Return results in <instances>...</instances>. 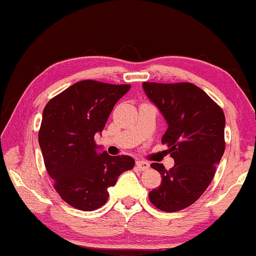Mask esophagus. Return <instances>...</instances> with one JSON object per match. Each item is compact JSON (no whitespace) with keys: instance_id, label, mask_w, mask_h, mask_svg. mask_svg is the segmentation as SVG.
<instances>
[{"instance_id":"1","label":"esophagus","mask_w":256,"mask_h":256,"mask_svg":"<svg viewBox=\"0 0 256 256\" xmlns=\"http://www.w3.org/2000/svg\"><path fill=\"white\" fill-rule=\"evenodd\" d=\"M136 168L138 169L140 172H146V170H148V169H150V164L147 162H144V160H137Z\"/></svg>"}]
</instances>
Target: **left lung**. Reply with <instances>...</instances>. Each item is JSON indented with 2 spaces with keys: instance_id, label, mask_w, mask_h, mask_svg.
<instances>
[{
  "instance_id": "8db88e82",
  "label": "left lung",
  "mask_w": 256,
  "mask_h": 256,
  "mask_svg": "<svg viewBox=\"0 0 256 256\" xmlns=\"http://www.w3.org/2000/svg\"><path fill=\"white\" fill-rule=\"evenodd\" d=\"M144 93L168 124L162 137L174 166H150L162 176L150 201L164 212L192 205L212 182L224 153L226 118L223 110L192 83H142Z\"/></svg>"
}]
</instances>
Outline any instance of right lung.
<instances>
[{
  "mask_svg": "<svg viewBox=\"0 0 256 256\" xmlns=\"http://www.w3.org/2000/svg\"><path fill=\"white\" fill-rule=\"evenodd\" d=\"M130 84L80 80L52 98L42 112L39 144L54 188L74 208L93 211L109 198L121 173L130 170V156H109L94 142L112 108Z\"/></svg>",
  "mask_w": 256,
  "mask_h": 256,
  "instance_id": "1",
  "label": "right lung"
}]
</instances>
